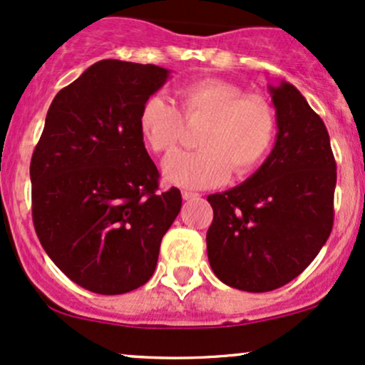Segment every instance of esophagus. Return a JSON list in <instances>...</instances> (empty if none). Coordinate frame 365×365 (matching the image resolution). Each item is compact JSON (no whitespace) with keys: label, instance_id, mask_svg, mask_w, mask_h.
Wrapping results in <instances>:
<instances>
[{"label":"esophagus","instance_id":"34e87169","mask_svg":"<svg viewBox=\"0 0 365 365\" xmlns=\"http://www.w3.org/2000/svg\"><path fill=\"white\" fill-rule=\"evenodd\" d=\"M182 197H183V200H190V199H197V197H199V194H194V192L183 190L182 192Z\"/></svg>","mask_w":365,"mask_h":365}]
</instances>
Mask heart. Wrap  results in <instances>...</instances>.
<instances>
[{
	"label": "heart",
	"instance_id": "b5f03b06",
	"mask_svg": "<svg viewBox=\"0 0 365 365\" xmlns=\"http://www.w3.org/2000/svg\"><path fill=\"white\" fill-rule=\"evenodd\" d=\"M178 111L163 96H150L139 111V132L158 154L170 153L182 133V118L206 120L194 153H175L163 163V175L182 188L216 187L230 171L254 170L273 144V108L259 96H244L235 83L207 78L177 92Z\"/></svg>",
	"mask_w": 365,
	"mask_h": 365
}]
</instances>
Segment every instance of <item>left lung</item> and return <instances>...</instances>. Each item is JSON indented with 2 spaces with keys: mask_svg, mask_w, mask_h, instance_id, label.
Segmentation results:
<instances>
[{
  "mask_svg": "<svg viewBox=\"0 0 365 365\" xmlns=\"http://www.w3.org/2000/svg\"><path fill=\"white\" fill-rule=\"evenodd\" d=\"M276 142L252 177L207 197V257L225 284L271 292L314 261L333 228L336 163L316 111L292 83L267 86Z\"/></svg>",
  "mask_w": 365,
  "mask_h": 365,
  "instance_id": "obj_1",
  "label": "left lung"
}]
</instances>
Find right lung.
<instances>
[{
  "instance_id": "obj_1",
  "label": "right lung",
  "mask_w": 365,
  "mask_h": 365,
  "mask_svg": "<svg viewBox=\"0 0 365 365\" xmlns=\"http://www.w3.org/2000/svg\"><path fill=\"white\" fill-rule=\"evenodd\" d=\"M170 70L94 63L54 96L31 161L32 220L51 261L86 290L120 295L149 282L182 207L139 132V111Z\"/></svg>"
}]
</instances>
